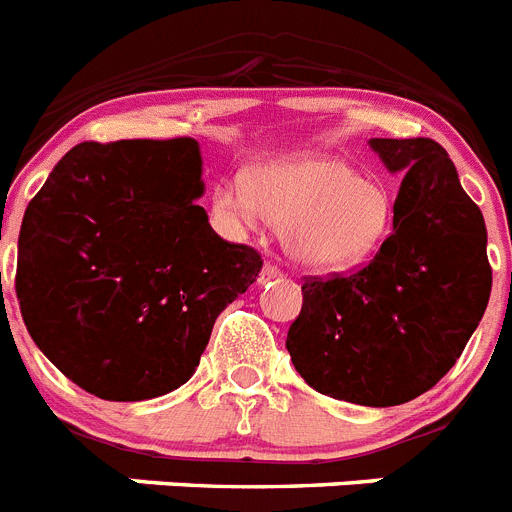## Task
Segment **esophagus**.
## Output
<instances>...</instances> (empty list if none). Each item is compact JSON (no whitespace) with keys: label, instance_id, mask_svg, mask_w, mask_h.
I'll use <instances>...</instances> for the list:
<instances>
[{"label":"esophagus","instance_id":"1","mask_svg":"<svg viewBox=\"0 0 512 512\" xmlns=\"http://www.w3.org/2000/svg\"><path fill=\"white\" fill-rule=\"evenodd\" d=\"M279 277H282V272H279L277 266L266 264L264 269L259 272V285H269V282H274V279H279Z\"/></svg>","mask_w":512,"mask_h":512}]
</instances>
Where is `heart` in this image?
Returning <instances> with one entry per match:
<instances>
[{
  "label": "heart",
  "mask_w": 512,
  "mask_h": 512,
  "mask_svg": "<svg viewBox=\"0 0 512 512\" xmlns=\"http://www.w3.org/2000/svg\"><path fill=\"white\" fill-rule=\"evenodd\" d=\"M214 212L230 225L259 214L279 227L282 248L310 272H347L368 264L396 225L386 183L362 178L342 157L300 155L253 170L251 183L227 178L214 189Z\"/></svg>",
  "instance_id": "1"
}]
</instances>
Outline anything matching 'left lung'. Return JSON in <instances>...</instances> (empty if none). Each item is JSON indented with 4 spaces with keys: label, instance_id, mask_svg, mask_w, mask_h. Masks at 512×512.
Wrapping results in <instances>:
<instances>
[{
    "label": "left lung",
    "instance_id": "obj_1",
    "mask_svg": "<svg viewBox=\"0 0 512 512\" xmlns=\"http://www.w3.org/2000/svg\"><path fill=\"white\" fill-rule=\"evenodd\" d=\"M401 173L396 225L347 277L308 279L287 352L318 393L396 406L430 391L464 352L492 290L487 225L432 139H370Z\"/></svg>",
    "mask_w": 512,
    "mask_h": 512
}]
</instances>
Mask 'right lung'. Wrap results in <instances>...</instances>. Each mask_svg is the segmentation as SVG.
I'll return each mask as SVG.
<instances>
[{"label":"right lung","mask_w":512,"mask_h":512,"mask_svg":"<svg viewBox=\"0 0 512 512\" xmlns=\"http://www.w3.org/2000/svg\"><path fill=\"white\" fill-rule=\"evenodd\" d=\"M196 139L82 142L33 196L15 290L33 342L106 401L165 396L199 368L261 256L214 233Z\"/></svg>","instance_id":"add662e5"}]
</instances>
